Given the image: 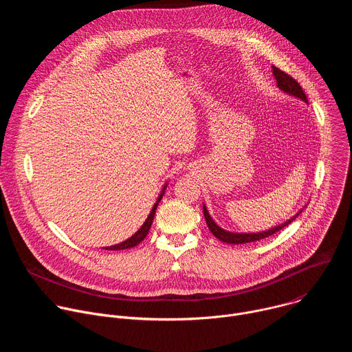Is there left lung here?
<instances>
[{
    "instance_id": "1",
    "label": "left lung",
    "mask_w": 352,
    "mask_h": 352,
    "mask_svg": "<svg viewBox=\"0 0 352 352\" xmlns=\"http://www.w3.org/2000/svg\"><path fill=\"white\" fill-rule=\"evenodd\" d=\"M273 74H274L277 86H278L281 90H284V91H287L288 94H292V96H295V97L302 98L304 102L308 103V98H307L305 91L302 90V87H300V85H299L292 76H289L287 72L281 71V69L277 68V67H273ZM204 214H205L206 224H208L209 230L212 231V234H213L216 238H219L220 241L227 242V243H246V242H254V241H259V239L267 238V236L276 234L277 231H280L281 228L287 227V226H288L291 221H294V220L296 219V216H298V214H296V216L292 217L291 220H288V221H285L284 224H281V226H278V227H276V228H272V230H269V231H263V232H258V234H234V232H228V231L220 228V227L213 221V219L210 217V214H209V212H208V209H206L205 206H204Z\"/></svg>"
}]
</instances>
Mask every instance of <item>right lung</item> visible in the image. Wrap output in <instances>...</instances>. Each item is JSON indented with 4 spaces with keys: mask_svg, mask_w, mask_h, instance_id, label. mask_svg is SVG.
Here are the masks:
<instances>
[{
    "mask_svg": "<svg viewBox=\"0 0 352 352\" xmlns=\"http://www.w3.org/2000/svg\"><path fill=\"white\" fill-rule=\"evenodd\" d=\"M163 190H164V189H163ZM163 195H164V192H162V195L159 196L157 202L155 204V206H153L152 212H150V214H148L147 220H146V221H144V224L138 230V232H135L129 239H126V241H124V242H121V243H118V245H114V246H107L106 249H110V250H121V249L133 248V246H136L138 243H140V242L146 238V235H147V232H148L150 227H152V223H153V219H155V213H156L157 205H159V202L162 200Z\"/></svg>",
    "mask_w": 352,
    "mask_h": 352,
    "instance_id": "right-lung-1",
    "label": "right lung"
}]
</instances>
